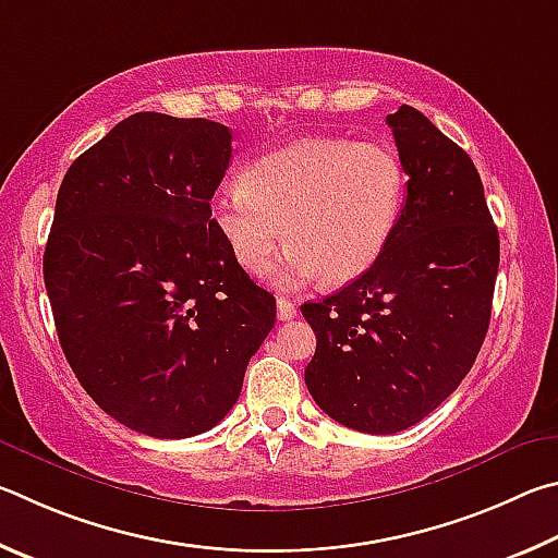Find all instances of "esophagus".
I'll use <instances>...</instances> for the list:
<instances>
[{"label": "esophagus", "mask_w": 558, "mask_h": 558, "mask_svg": "<svg viewBox=\"0 0 558 558\" xmlns=\"http://www.w3.org/2000/svg\"><path fill=\"white\" fill-rule=\"evenodd\" d=\"M277 316L279 320H291L296 316V304H291L289 299H277Z\"/></svg>", "instance_id": "esophagus-1"}]
</instances>
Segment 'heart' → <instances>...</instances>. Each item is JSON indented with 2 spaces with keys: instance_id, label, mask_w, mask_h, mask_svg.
Wrapping results in <instances>:
<instances>
[{
  "instance_id": "obj_1",
  "label": "heart",
  "mask_w": 558,
  "mask_h": 558,
  "mask_svg": "<svg viewBox=\"0 0 558 558\" xmlns=\"http://www.w3.org/2000/svg\"><path fill=\"white\" fill-rule=\"evenodd\" d=\"M404 198L407 171L389 144L311 136L252 161L240 185L215 195L213 225L244 271H267L287 238L281 287L324 274L348 284L389 247Z\"/></svg>"
}]
</instances>
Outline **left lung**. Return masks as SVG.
Wrapping results in <instances>:
<instances>
[{"label": "left lung", "instance_id": "left-lung-1", "mask_svg": "<svg viewBox=\"0 0 558 558\" xmlns=\"http://www.w3.org/2000/svg\"><path fill=\"white\" fill-rule=\"evenodd\" d=\"M387 124L409 175L395 238L363 277L301 306L316 333L308 392L363 434L404 432L463 383L490 324L500 264L471 156L409 105Z\"/></svg>", "mask_w": 558, "mask_h": 558}]
</instances>
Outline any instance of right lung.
Returning <instances> with one entry per match:
<instances>
[{"instance_id": "right-lung-1", "label": "right lung", "mask_w": 558, "mask_h": 558, "mask_svg": "<svg viewBox=\"0 0 558 558\" xmlns=\"http://www.w3.org/2000/svg\"><path fill=\"white\" fill-rule=\"evenodd\" d=\"M230 156L220 122L136 112L58 189L44 252L58 340L95 404L154 438L222 422L277 318L210 218Z\"/></svg>"}]
</instances>
